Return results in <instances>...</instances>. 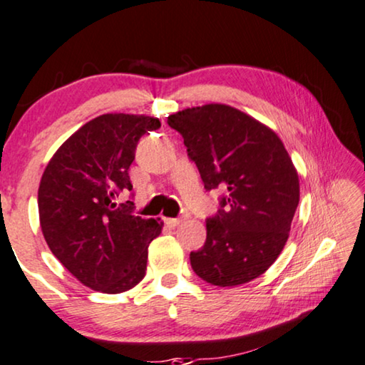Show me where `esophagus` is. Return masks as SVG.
Returning <instances> with one entry per match:
<instances>
[{"label":"esophagus","mask_w":365,"mask_h":365,"mask_svg":"<svg viewBox=\"0 0 365 365\" xmlns=\"http://www.w3.org/2000/svg\"><path fill=\"white\" fill-rule=\"evenodd\" d=\"M182 222H183V218H165V223H167L170 228L178 227V225H180Z\"/></svg>","instance_id":"34e87169"}]
</instances>
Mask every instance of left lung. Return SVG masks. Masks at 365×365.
I'll return each mask as SVG.
<instances>
[{"mask_svg": "<svg viewBox=\"0 0 365 365\" xmlns=\"http://www.w3.org/2000/svg\"><path fill=\"white\" fill-rule=\"evenodd\" d=\"M182 133L207 190H223L207 220V241L190 253L197 276L213 286L258 278L283 251L299 203V177L276 132L227 104L168 115Z\"/></svg>", "mask_w": 365, "mask_h": 365, "instance_id": "8db88e82", "label": "left lung"}]
</instances>
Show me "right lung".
Returning a JSON list of instances; mask_svg holds the SVG:
<instances>
[{
    "instance_id": "obj_1",
    "label": "right lung",
    "mask_w": 365,
    "mask_h": 365,
    "mask_svg": "<svg viewBox=\"0 0 365 365\" xmlns=\"http://www.w3.org/2000/svg\"><path fill=\"white\" fill-rule=\"evenodd\" d=\"M157 117L104 114L76 130L51 158L38 190L44 240L82 284L107 294L137 286L145 276L148 245L162 233L160 218L132 215L129 167L143 133Z\"/></svg>"
}]
</instances>
